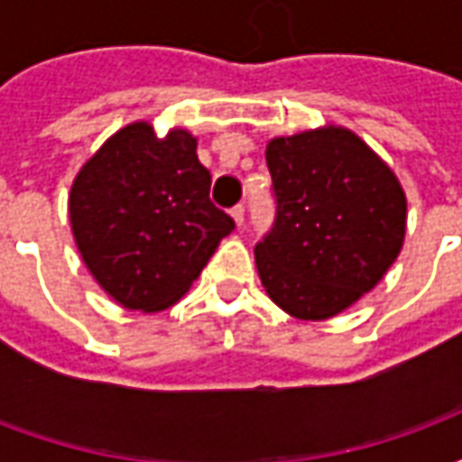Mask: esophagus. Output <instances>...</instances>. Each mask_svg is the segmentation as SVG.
<instances>
[{
	"instance_id": "esophagus-1",
	"label": "esophagus",
	"mask_w": 462,
	"mask_h": 462,
	"mask_svg": "<svg viewBox=\"0 0 462 462\" xmlns=\"http://www.w3.org/2000/svg\"><path fill=\"white\" fill-rule=\"evenodd\" d=\"M232 217H235V222H237V225L242 227V222H245V205H242V202L232 208Z\"/></svg>"
}]
</instances>
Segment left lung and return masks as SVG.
I'll return each instance as SVG.
<instances>
[{
  "instance_id": "8db88e82",
  "label": "left lung",
  "mask_w": 462,
  "mask_h": 462,
  "mask_svg": "<svg viewBox=\"0 0 462 462\" xmlns=\"http://www.w3.org/2000/svg\"><path fill=\"white\" fill-rule=\"evenodd\" d=\"M274 220L254 245L264 290L297 319H329L374 290L401 252L406 195L344 128L267 145Z\"/></svg>"
}]
</instances>
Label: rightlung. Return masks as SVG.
<instances>
[{
    "mask_svg": "<svg viewBox=\"0 0 462 462\" xmlns=\"http://www.w3.org/2000/svg\"><path fill=\"white\" fill-rule=\"evenodd\" d=\"M188 131L131 123L76 175L69 215L96 282L125 310L161 311L200 277L235 220L210 200Z\"/></svg>",
    "mask_w": 462,
    "mask_h": 462,
    "instance_id": "obj_1",
    "label": "right lung"
}]
</instances>
